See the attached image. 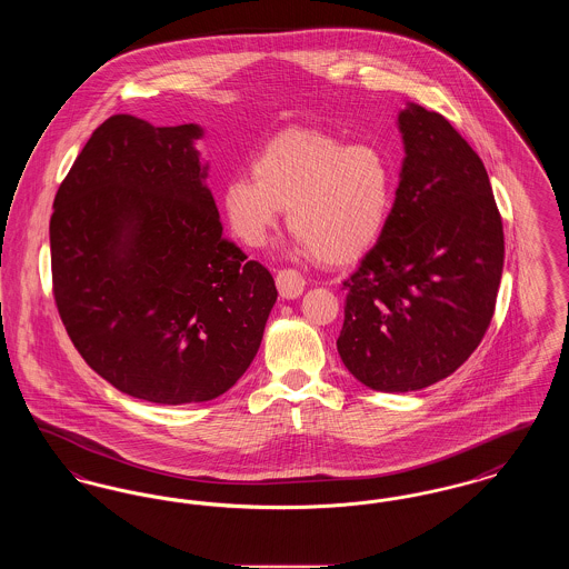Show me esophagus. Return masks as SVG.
<instances>
[{
    "mask_svg": "<svg viewBox=\"0 0 569 569\" xmlns=\"http://www.w3.org/2000/svg\"><path fill=\"white\" fill-rule=\"evenodd\" d=\"M274 281H277L279 295L283 298L300 297L302 290H305V279H302V274L295 271V269H281V271H277Z\"/></svg>",
    "mask_w": 569,
    "mask_h": 569,
    "instance_id": "34e87169",
    "label": "esophagus"
}]
</instances>
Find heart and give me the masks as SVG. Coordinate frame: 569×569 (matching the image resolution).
<instances>
[{
	"label": "heart",
	"mask_w": 569,
	"mask_h": 569,
	"mask_svg": "<svg viewBox=\"0 0 569 569\" xmlns=\"http://www.w3.org/2000/svg\"><path fill=\"white\" fill-rule=\"evenodd\" d=\"M251 174L221 190L228 223L249 247L264 243L288 209L298 251L346 264L376 244L392 209V166L373 142L288 128L256 153Z\"/></svg>",
	"instance_id": "1"
}]
</instances>
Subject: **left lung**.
Wrapping results in <instances>:
<instances>
[{
  "label": "left lung",
  "mask_w": 569,
  "mask_h": 569,
  "mask_svg": "<svg viewBox=\"0 0 569 569\" xmlns=\"http://www.w3.org/2000/svg\"><path fill=\"white\" fill-rule=\"evenodd\" d=\"M406 160L378 243L343 281L337 350L353 378L409 392L452 376L490 326L503 223L487 168L439 112L399 114Z\"/></svg>",
  "instance_id": "1"
}]
</instances>
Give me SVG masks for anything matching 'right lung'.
<instances>
[{"mask_svg": "<svg viewBox=\"0 0 569 569\" xmlns=\"http://www.w3.org/2000/svg\"><path fill=\"white\" fill-rule=\"evenodd\" d=\"M193 123L112 114L61 181L51 216L59 318L84 362L151 403L211 401L258 353L269 269L223 237Z\"/></svg>", "mask_w": 569, "mask_h": 569, "instance_id": "add662e5", "label": "right lung"}]
</instances>
